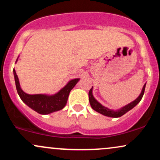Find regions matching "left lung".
Returning <instances> with one entry per match:
<instances>
[{
	"label": "left lung",
	"instance_id": "left-lung-1",
	"mask_svg": "<svg viewBox=\"0 0 160 160\" xmlns=\"http://www.w3.org/2000/svg\"><path fill=\"white\" fill-rule=\"evenodd\" d=\"M145 86H146V83L144 84V86L142 88V90H141V94L139 95V96L135 99V101L132 102L131 103L128 104L127 105L124 106V107L121 108L120 109L118 110H111L109 109V108L104 107V106L102 105V104H100L98 101L96 100L94 98L92 95V87L89 92V103H90V105L92 108L95 111H97L98 113H101V114L106 116V117H113V118H117V117H120L121 116L124 115L125 113H127L128 111H129L130 110H132L134 107L137 105L139 102H141V98H142L143 95H144V90H145Z\"/></svg>",
	"mask_w": 160,
	"mask_h": 160
}]
</instances>
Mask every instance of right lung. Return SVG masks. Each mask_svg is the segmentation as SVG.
I'll use <instances>...</instances> for the list:
<instances>
[{
	"label": "right lung",
	"mask_w": 160,
	"mask_h": 160,
	"mask_svg": "<svg viewBox=\"0 0 160 160\" xmlns=\"http://www.w3.org/2000/svg\"><path fill=\"white\" fill-rule=\"evenodd\" d=\"M17 61L18 58L16 59V62ZM13 74L14 78H15L16 90L20 98L26 105L40 114H49V113L63 109L67 104L70 92L80 80V78L71 80L62 89H60L58 92L54 95H30L25 93L22 89L15 69H13Z\"/></svg>",
	"instance_id": "add662e5"
}]
</instances>
